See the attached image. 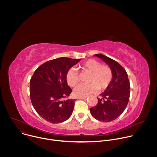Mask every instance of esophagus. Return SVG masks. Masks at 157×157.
<instances>
[{
  "label": "esophagus",
  "mask_w": 157,
  "mask_h": 157,
  "mask_svg": "<svg viewBox=\"0 0 157 157\" xmlns=\"http://www.w3.org/2000/svg\"><path fill=\"white\" fill-rule=\"evenodd\" d=\"M78 99H83V100H84V99H86V98H79Z\"/></svg>",
  "instance_id": "obj_1"
}]
</instances>
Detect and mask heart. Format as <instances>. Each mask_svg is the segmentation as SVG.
Masks as SVG:
<instances>
[{"label": "heart", "instance_id": "obj_1", "mask_svg": "<svg viewBox=\"0 0 157 157\" xmlns=\"http://www.w3.org/2000/svg\"><path fill=\"white\" fill-rule=\"evenodd\" d=\"M81 68L89 72V84H80L74 89V95L77 98H86L94 93L98 89L104 90L110 85L113 73L107 65H101V63L94 59H89L81 65ZM67 82L70 86H75L79 81L78 72L75 68H70L66 73Z\"/></svg>", "mask_w": 157, "mask_h": 157}]
</instances>
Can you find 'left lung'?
<instances>
[{
	"label": "left lung",
	"instance_id": "8db88e82",
	"mask_svg": "<svg viewBox=\"0 0 157 157\" xmlns=\"http://www.w3.org/2000/svg\"><path fill=\"white\" fill-rule=\"evenodd\" d=\"M105 62L113 73L110 85L101 94L97 105L90 109L92 116L98 121L108 122L121 115L125 110L130 97V82L123 67L115 60L102 54H96Z\"/></svg>",
	"mask_w": 157,
	"mask_h": 157
}]
</instances>
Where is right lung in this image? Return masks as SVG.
Wrapping results in <instances>:
<instances>
[{
  "label": "right lung",
  "instance_id": "1",
  "mask_svg": "<svg viewBox=\"0 0 157 157\" xmlns=\"http://www.w3.org/2000/svg\"><path fill=\"white\" fill-rule=\"evenodd\" d=\"M80 61L58 58L44 63L35 70L30 82V99L36 113L44 120L58 124L71 116L75 101L63 100L72 92L66 75Z\"/></svg>",
  "mask_w": 157,
  "mask_h": 157
}]
</instances>
